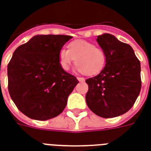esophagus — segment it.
<instances>
[{"mask_svg":"<svg viewBox=\"0 0 151 151\" xmlns=\"http://www.w3.org/2000/svg\"><path fill=\"white\" fill-rule=\"evenodd\" d=\"M78 80L79 81H85V78H82V77H78Z\"/></svg>","mask_w":151,"mask_h":151,"instance_id":"obj_1","label":"esophagus"}]
</instances>
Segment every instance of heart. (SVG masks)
<instances>
[{
	"label": "heart",
	"instance_id": "1",
	"mask_svg": "<svg viewBox=\"0 0 151 151\" xmlns=\"http://www.w3.org/2000/svg\"><path fill=\"white\" fill-rule=\"evenodd\" d=\"M75 59L77 70L90 75L100 72L106 62V56L103 50L96 47L91 42L83 40L72 41L68 50L61 48L59 50V65L65 71L70 70Z\"/></svg>",
	"mask_w": 151,
	"mask_h": 151
}]
</instances>
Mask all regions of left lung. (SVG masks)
I'll return each instance as SVG.
<instances>
[{"label": "left lung", "instance_id": "1", "mask_svg": "<svg viewBox=\"0 0 151 151\" xmlns=\"http://www.w3.org/2000/svg\"><path fill=\"white\" fill-rule=\"evenodd\" d=\"M97 41L106 56V66L98 75L86 80L87 106L97 115L118 117L134 106L141 90V65L132 47L105 33Z\"/></svg>", "mask_w": 151, "mask_h": 151}]
</instances>
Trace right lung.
<instances>
[{"label":"right lung","instance_id":"right-lung-1","mask_svg":"<svg viewBox=\"0 0 151 151\" xmlns=\"http://www.w3.org/2000/svg\"><path fill=\"white\" fill-rule=\"evenodd\" d=\"M72 38L37 35L17 47L8 65V89L20 111L35 120L57 117L78 83L58 63V52Z\"/></svg>","mask_w":151,"mask_h":151}]
</instances>
